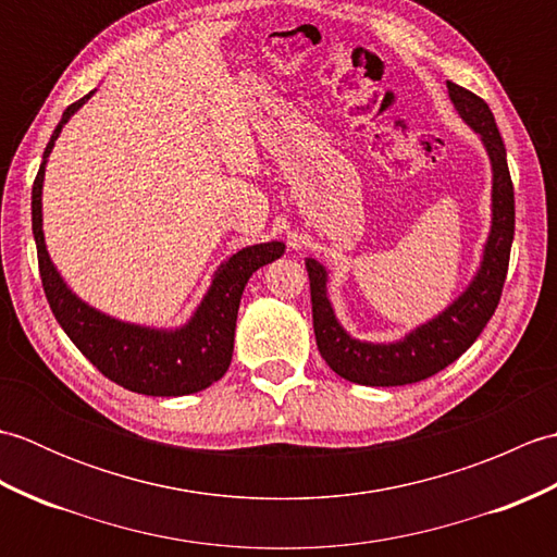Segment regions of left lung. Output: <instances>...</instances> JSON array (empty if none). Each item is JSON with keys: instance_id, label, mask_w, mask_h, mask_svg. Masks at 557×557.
<instances>
[{"instance_id": "obj_1", "label": "left lung", "mask_w": 557, "mask_h": 557, "mask_svg": "<svg viewBox=\"0 0 557 557\" xmlns=\"http://www.w3.org/2000/svg\"><path fill=\"white\" fill-rule=\"evenodd\" d=\"M447 96L465 124L479 134L491 160V232L483 244L481 265L469 287L431 321L395 342H363L351 337L337 321L327 297L325 265L315 258H306L318 351L330 369L349 383L393 387L425 381L474 345L498 309L515 239V188L507 170V152L486 102L453 81H447Z\"/></svg>"}]
</instances>
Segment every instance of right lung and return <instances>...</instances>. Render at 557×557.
I'll return each instance as SVG.
<instances>
[{
    "label": "right lung",
    "instance_id": "1",
    "mask_svg": "<svg viewBox=\"0 0 557 557\" xmlns=\"http://www.w3.org/2000/svg\"><path fill=\"white\" fill-rule=\"evenodd\" d=\"M69 104L45 148L42 164L33 182V236L38 246V265L50 309L69 339L96 369L132 393L150 397H182L200 393L227 373L234 351L236 313L248 277L258 268L285 253L282 242L246 246L222 260L212 275L206 297L194 315L180 327H148L112 318L92 309L69 289L45 246L42 232V182L47 158L64 124L92 98Z\"/></svg>",
    "mask_w": 557,
    "mask_h": 557
}]
</instances>
